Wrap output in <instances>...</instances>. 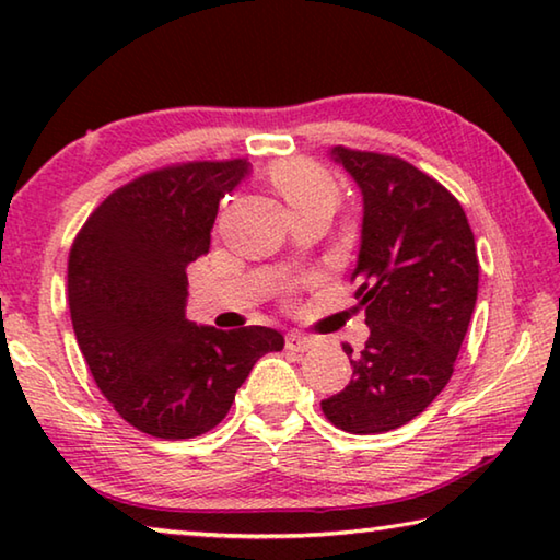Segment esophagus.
I'll list each match as a JSON object with an SVG mask.
<instances>
[{
	"label": "esophagus",
	"instance_id": "1",
	"mask_svg": "<svg viewBox=\"0 0 560 560\" xmlns=\"http://www.w3.org/2000/svg\"><path fill=\"white\" fill-rule=\"evenodd\" d=\"M314 346H316V338L303 336V334H299V330H291V334L287 336V348L289 350H296V353H303V350H311Z\"/></svg>",
	"mask_w": 560,
	"mask_h": 560
}]
</instances>
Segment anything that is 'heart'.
<instances>
[{"mask_svg": "<svg viewBox=\"0 0 560 560\" xmlns=\"http://www.w3.org/2000/svg\"><path fill=\"white\" fill-rule=\"evenodd\" d=\"M271 183L277 185L283 200L293 212L324 200H336V183L324 167L311 160H283L271 167Z\"/></svg>", "mask_w": 560, "mask_h": 560, "instance_id": "b5f03b06", "label": "heart"}]
</instances>
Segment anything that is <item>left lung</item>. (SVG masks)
<instances>
[{"label": "left lung", "instance_id": "obj_1", "mask_svg": "<svg viewBox=\"0 0 560 560\" xmlns=\"http://www.w3.org/2000/svg\"><path fill=\"white\" fill-rule=\"evenodd\" d=\"M363 195L353 279L371 336L353 377L320 402L336 428H402L450 383L479 289L477 244L462 205L438 179L393 155L330 148Z\"/></svg>", "mask_w": 560, "mask_h": 560}]
</instances>
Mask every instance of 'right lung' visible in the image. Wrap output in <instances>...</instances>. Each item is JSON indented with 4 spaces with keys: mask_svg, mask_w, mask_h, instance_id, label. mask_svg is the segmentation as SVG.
I'll return each instance as SVG.
<instances>
[{
    "mask_svg": "<svg viewBox=\"0 0 560 560\" xmlns=\"http://www.w3.org/2000/svg\"><path fill=\"white\" fill-rule=\"evenodd\" d=\"M249 173L246 160L155 170L103 200L71 246L81 353L116 412L153 438L217 428L254 363L283 348L267 326L220 330L185 316L187 264L210 252L220 200Z\"/></svg>",
    "mask_w": 560,
    "mask_h": 560,
    "instance_id": "right-lung-1",
    "label": "right lung"
}]
</instances>
